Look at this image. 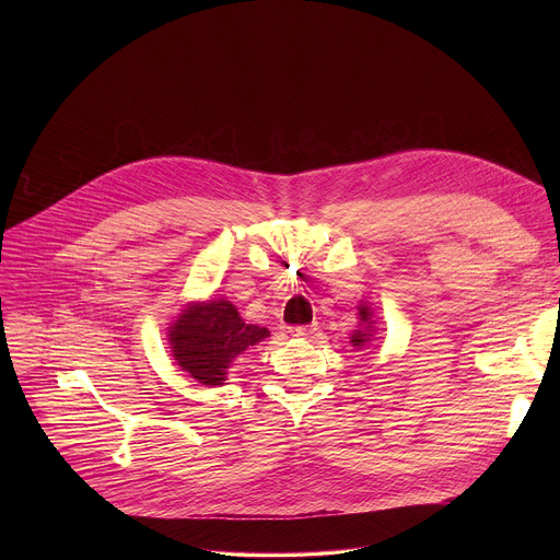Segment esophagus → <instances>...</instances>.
<instances>
[{
  "label": "esophagus",
  "instance_id": "esophagus-1",
  "mask_svg": "<svg viewBox=\"0 0 560 560\" xmlns=\"http://www.w3.org/2000/svg\"><path fill=\"white\" fill-rule=\"evenodd\" d=\"M288 332L292 337H296V339H307V337H312L316 332V328L314 326H294V328H288Z\"/></svg>",
  "mask_w": 560,
  "mask_h": 560
}]
</instances>
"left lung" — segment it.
<instances>
[{"label": "left lung", "mask_w": 560, "mask_h": 560, "mask_svg": "<svg viewBox=\"0 0 560 560\" xmlns=\"http://www.w3.org/2000/svg\"><path fill=\"white\" fill-rule=\"evenodd\" d=\"M359 322H361L363 328H361V330H354V335L350 337V343H352L354 348H363V346H368L370 339H372L374 322H372V310H370V305H365V303L359 305Z\"/></svg>", "instance_id": "1"}]
</instances>
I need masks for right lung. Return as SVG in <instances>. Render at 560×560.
<instances>
[{"instance_id":"right-lung-1","label":"right lung","mask_w":560,"mask_h":560,"mask_svg":"<svg viewBox=\"0 0 560 560\" xmlns=\"http://www.w3.org/2000/svg\"><path fill=\"white\" fill-rule=\"evenodd\" d=\"M270 337L268 328L246 324L225 299L188 303L168 330L177 365L201 385H223L225 370L250 346Z\"/></svg>"}]
</instances>
